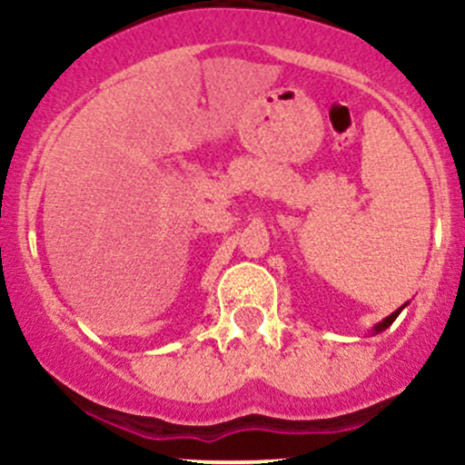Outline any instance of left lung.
Wrapping results in <instances>:
<instances>
[{
  "instance_id": "left-lung-1",
  "label": "left lung",
  "mask_w": 465,
  "mask_h": 465,
  "mask_svg": "<svg viewBox=\"0 0 465 465\" xmlns=\"http://www.w3.org/2000/svg\"><path fill=\"white\" fill-rule=\"evenodd\" d=\"M402 308H404V306H402ZM402 308H400V311H402ZM400 311L391 312V314H389L387 319H382V323H378V325H376V334H378V332H382V330H387L389 325H391L393 322H396V317H398V314H400Z\"/></svg>"
}]
</instances>
